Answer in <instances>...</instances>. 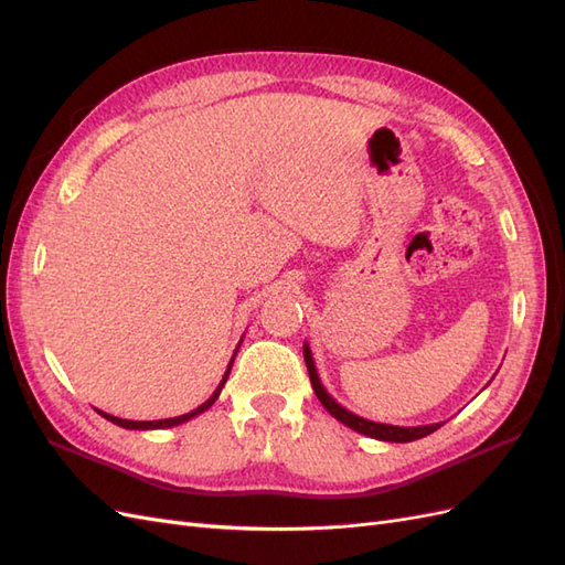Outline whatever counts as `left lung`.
<instances>
[{"label": "left lung", "instance_id": "left-lung-1", "mask_svg": "<svg viewBox=\"0 0 565 565\" xmlns=\"http://www.w3.org/2000/svg\"><path fill=\"white\" fill-rule=\"evenodd\" d=\"M303 361H306V367H309V377H311V384H313V391L318 401L322 403V407L328 409V413L339 419L344 426H349V429L363 434V436H370V438H377V440H388V443H409V440H417V438H424L434 434L436 429H440L443 422L438 424H422V426H393V424H380V422H370L365 417H358L353 415L351 409L341 407L330 393L328 388L322 386L320 377H318V370H316V363H313V353H311V347L306 344L303 341Z\"/></svg>", "mask_w": 565, "mask_h": 565}]
</instances>
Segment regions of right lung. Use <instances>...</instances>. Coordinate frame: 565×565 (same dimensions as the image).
<instances>
[{
	"instance_id": "right-lung-1",
	"label": "right lung",
	"mask_w": 565,
	"mask_h": 565,
	"mask_svg": "<svg viewBox=\"0 0 565 565\" xmlns=\"http://www.w3.org/2000/svg\"><path fill=\"white\" fill-rule=\"evenodd\" d=\"M241 344H243V339H241ZM241 344H237V349H241ZM237 349H235V353H237ZM235 353H233V358H231V363H228V367H226V374H224V380L218 382V386L214 388V393L212 396L204 401L202 405H198L195 409H191V413H185V415H179V417H169V419H152V422H134V419H122V417H113V415H108V413H104V409H96V413L100 415V417H106L108 422H113V424H117V426H122V429H134V431H150V429H172V426H179V424H183V422H188V419H193V417H198V415H202L204 409H210L214 403H216V398H218V393H221V388H224V384H226V380H228V374H231V367H233V361H235Z\"/></svg>"
}]
</instances>
